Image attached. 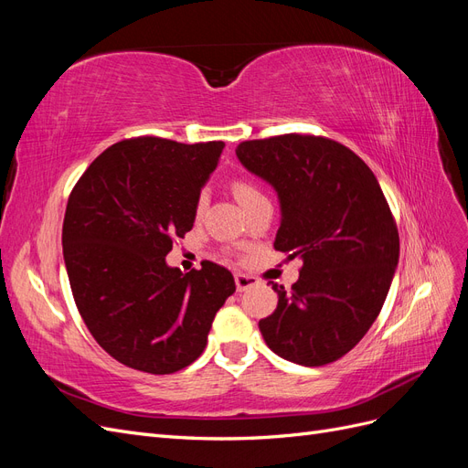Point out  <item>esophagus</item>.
Returning <instances> with one entry per match:
<instances>
[{"label":"esophagus","mask_w":468,"mask_h":468,"mask_svg":"<svg viewBox=\"0 0 468 468\" xmlns=\"http://www.w3.org/2000/svg\"><path fill=\"white\" fill-rule=\"evenodd\" d=\"M234 281H236V289H238L239 292L258 285V279H256V277H251V275H244V273H236V275H234Z\"/></svg>","instance_id":"obj_1"}]
</instances>
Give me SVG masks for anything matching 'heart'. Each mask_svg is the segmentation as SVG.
Masks as SVG:
<instances>
[{"label":"heart","mask_w":468,"mask_h":468,"mask_svg":"<svg viewBox=\"0 0 468 468\" xmlns=\"http://www.w3.org/2000/svg\"><path fill=\"white\" fill-rule=\"evenodd\" d=\"M234 195H236V199H238L239 203H242L244 208H246L248 205H251L253 201H258V199H261V197H265L263 191L256 186V183L248 181V179H236V181H234ZM207 201H208L207 191H201L199 195H197L195 215H201V212H203L205 207H207Z\"/></svg>","instance_id":"b5f03b06"}]
</instances>
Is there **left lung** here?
I'll return each instance as SVG.
<instances>
[{
  "mask_svg": "<svg viewBox=\"0 0 468 468\" xmlns=\"http://www.w3.org/2000/svg\"><path fill=\"white\" fill-rule=\"evenodd\" d=\"M238 160L275 187L281 226L275 250L301 258V277L260 332L279 357L322 367L369 332L399 265L400 238L375 174L332 138L281 134L246 140Z\"/></svg>",
  "mask_w": 468,
  "mask_h": 468,
  "instance_id": "obj_1",
  "label": "left lung"
}]
</instances>
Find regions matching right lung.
Segmentation results:
<instances>
[{
  "label": "right lung",
  "mask_w": 468,
  "mask_h": 468,
  "mask_svg": "<svg viewBox=\"0 0 468 468\" xmlns=\"http://www.w3.org/2000/svg\"><path fill=\"white\" fill-rule=\"evenodd\" d=\"M222 148L220 140L126 138L99 154L69 193L62 246L76 306L95 342L131 369H186L236 291L218 263L205 260L186 275L165 263L174 239L193 229L197 195Z\"/></svg>",
  "instance_id": "add662e5"
}]
</instances>
